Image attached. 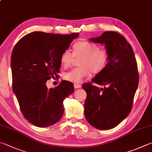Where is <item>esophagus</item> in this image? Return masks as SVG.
Returning a JSON list of instances; mask_svg holds the SVG:
<instances>
[{"instance_id":"1","label":"esophagus","mask_w":152,"mask_h":152,"mask_svg":"<svg viewBox=\"0 0 152 152\" xmlns=\"http://www.w3.org/2000/svg\"><path fill=\"white\" fill-rule=\"evenodd\" d=\"M74 88H76V89H78V88H81L82 86L80 84H74Z\"/></svg>"}]
</instances>
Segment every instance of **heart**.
I'll return each mask as SVG.
<instances>
[{
	"mask_svg": "<svg viewBox=\"0 0 152 152\" xmlns=\"http://www.w3.org/2000/svg\"><path fill=\"white\" fill-rule=\"evenodd\" d=\"M74 57L80 58L78 64L80 66L66 72L64 78L75 84L80 83L92 74H98L104 70L108 63L110 54L106 49L100 48L97 45L88 41H79L73 45V53L65 50L60 56V62L64 68L72 64Z\"/></svg>",
	"mask_w": 152,
	"mask_h": 152,
	"instance_id": "b5f03b06",
	"label": "heart"
}]
</instances>
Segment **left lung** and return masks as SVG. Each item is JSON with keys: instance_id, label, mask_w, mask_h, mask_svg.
Instances as JSON below:
<instances>
[{"instance_id": "left-lung-1", "label": "left lung", "mask_w": 152, "mask_h": 152, "mask_svg": "<svg viewBox=\"0 0 152 152\" xmlns=\"http://www.w3.org/2000/svg\"><path fill=\"white\" fill-rule=\"evenodd\" d=\"M102 44L109 52L106 67L82 85L87 93L84 115L90 125L99 129H110L125 119L132 108L139 83L136 59L131 45L123 36L114 31L90 39ZM104 86L100 88L92 84Z\"/></svg>"}]
</instances>
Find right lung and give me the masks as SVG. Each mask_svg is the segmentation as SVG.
<instances>
[{
    "mask_svg": "<svg viewBox=\"0 0 152 152\" xmlns=\"http://www.w3.org/2000/svg\"><path fill=\"white\" fill-rule=\"evenodd\" d=\"M78 35L34 32L23 37L14 47L12 89L24 117L33 125L45 128L62 117L63 101L73 93L74 86L63 80L49 90L46 82L58 77L60 56Z\"/></svg>",
    "mask_w": 152,
    "mask_h": 152,
    "instance_id": "add662e5",
    "label": "right lung"
}]
</instances>
